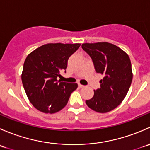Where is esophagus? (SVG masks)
<instances>
[{
	"label": "esophagus",
	"mask_w": 150,
	"mask_h": 150,
	"mask_svg": "<svg viewBox=\"0 0 150 150\" xmlns=\"http://www.w3.org/2000/svg\"><path fill=\"white\" fill-rule=\"evenodd\" d=\"M78 86H79V88H83L84 87V86L83 85H82V84H78Z\"/></svg>",
	"instance_id": "1"
}]
</instances>
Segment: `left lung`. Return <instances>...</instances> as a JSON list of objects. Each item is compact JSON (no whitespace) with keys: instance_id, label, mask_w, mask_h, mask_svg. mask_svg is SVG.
Returning <instances> with one entry per match:
<instances>
[{"instance_id":"8db88e82","label":"left lung","mask_w":150,"mask_h":150,"mask_svg":"<svg viewBox=\"0 0 150 150\" xmlns=\"http://www.w3.org/2000/svg\"><path fill=\"white\" fill-rule=\"evenodd\" d=\"M83 49L93 60L97 73L104 75L99 81L100 88L86 103L99 113L115 109L125 99L133 78L131 63L128 54L114 44L107 42L83 43Z\"/></svg>"}]
</instances>
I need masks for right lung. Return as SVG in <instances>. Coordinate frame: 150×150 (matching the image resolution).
Returning <instances> with one entry per match:
<instances>
[{
    "mask_svg": "<svg viewBox=\"0 0 150 150\" xmlns=\"http://www.w3.org/2000/svg\"><path fill=\"white\" fill-rule=\"evenodd\" d=\"M80 43H47L29 54L24 63L22 81L28 98L35 108L43 113H56L67 104L77 83L57 80L65 70L69 57Z\"/></svg>",
    "mask_w": 150,
    "mask_h": 150,
    "instance_id": "add662e5",
    "label": "right lung"
}]
</instances>
